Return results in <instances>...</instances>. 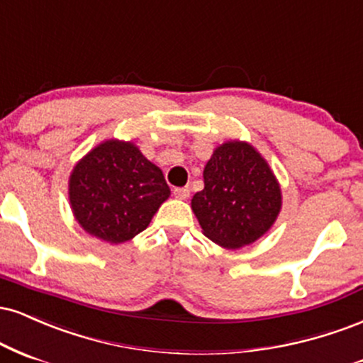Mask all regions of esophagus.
I'll list each match as a JSON object with an SVG mask.
<instances>
[{"mask_svg":"<svg viewBox=\"0 0 363 363\" xmlns=\"http://www.w3.org/2000/svg\"><path fill=\"white\" fill-rule=\"evenodd\" d=\"M173 194H174V197H177V199L186 200V199H189V195H190V189H189V186H178V189L173 190Z\"/></svg>","mask_w":363,"mask_h":363,"instance_id":"1","label":"esophagus"}]
</instances>
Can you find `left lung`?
Returning a JSON list of instances; mask_svg holds the SVG:
<instances>
[{
    "instance_id": "1",
    "label": "left lung",
    "mask_w": 363,
    "mask_h": 363,
    "mask_svg": "<svg viewBox=\"0 0 363 363\" xmlns=\"http://www.w3.org/2000/svg\"><path fill=\"white\" fill-rule=\"evenodd\" d=\"M282 191L274 172L251 144L228 140L203 168V190L191 211L211 241L228 250L248 246L274 225Z\"/></svg>"
}]
</instances>
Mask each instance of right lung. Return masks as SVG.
Listing matches in <instances>:
<instances>
[{
	"mask_svg": "<svg viewBox=\"0 0 363 363\" xmlns=\"http://www.w3.org/2000/svg\"><path fill=\"white\" fill-rule=\"evenodd\" d=\"M163 172L139 147L108 139L93 147L72 168V214L88 234L121 245L143 233L166 199Z\"/></svg>",
	"mask_w": 363,
	"mask_h": 363,
	"instance_id": "right-lung-1",
	"label": "right lung"
}]
</instances>
